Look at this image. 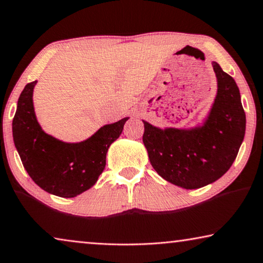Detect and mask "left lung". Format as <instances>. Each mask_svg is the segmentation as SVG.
<instances>
[{
    "label": "left lung",
    "mask_w": 263,
    "mask_h": 263,
    "mask_svg": "<svg viewBox=\"0 0 263 263\" xmlns=\"http://www.w3.org/2000/svg\"><path fill=\"white\" fill-rule=\"evenodd\" d=\"M218 93L203 125L159 129L143 121L142 141L158 175L184 189H197L221 177L231 167L246 134L238 86L217 62Z\"/></svg>",
    "instance_id": "obj_1"
}]
</instances>
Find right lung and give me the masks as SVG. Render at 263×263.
I'll list each match as a JSON object with an SVG mask.
<instances>
[{
	"instance_id": "add662e5",
	"label": "right lung",
	"mask_w": 263,
	"mask_h": 263,
	"mask_svg": "<svg viewBox=\"0 0 263 263\" xmlns=\"http://www.w3.org/2000/svg\"><path fill=\"white\" fill-rule=\"evenodd\" d=\"M25 86L13 118V139L30 177L43 190L56 196L74 197L96 184L105 168L106 153L120 138L129 117L106 124L78 143H67L42 130L33 109V88Z\"/></svg>"
}]
</instances>
